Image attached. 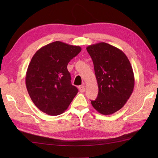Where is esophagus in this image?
<instances>
[{
    "instance_id": "obj_1",
    "label": "esophagus",
    "mask_w": 158,
    "mask_h": 158,
    "mask_svg": "<svg viewBox=\"0 0 158 158\" xmlns=\"http://www.w3.org/2000/svg\"><path fill=\"white\" fill-rule=\"evenodd\" d=\"M79 89L80 92H85V85H80L79 87Z\"/></svg>"
}]
</instances>
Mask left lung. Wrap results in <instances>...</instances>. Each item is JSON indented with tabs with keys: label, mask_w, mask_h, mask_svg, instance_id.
Here are the masks:
<instances>
[{
	"label": "left lung",
	"mask_w": 158,
	"mask_h": 158,
	"mask_svg": "<svg viewBox=\"0 0 158 158\" xmlns=\"http://www.w3.org/2000/svg\"><path fill=\"white\" fill-rule=\"evenodd\" d=\"M94 67L98 94L92 105L98 113L108 115L125 105L133 92L132 67L122 50L106 43L87 47Z\"/></svg>",
	"instance_id": "left-lung-1"
}]
</instances>
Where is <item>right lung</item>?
Returning a JSON list of instances; mask_svg holds the SVG:
<instances>
[{
	"label": "right lung",
	"mask_w": 158,
	"mask_h": 158,
	"mask_svg": "<svg viewBox=\"0 0 158 158\" xmlns=\"http://www.w3.org/2000/svg\"><path fill=\"white\" fill-rule=\"evenodd\" d=\"M81 50L79 46L55 41L33 56L26 72V85L32 101L42 112L60 115L77 95L78 89L71 84L67 65Z\"/></svg>",
	"instance_id": "right-lung-1"
}]
</instances>
